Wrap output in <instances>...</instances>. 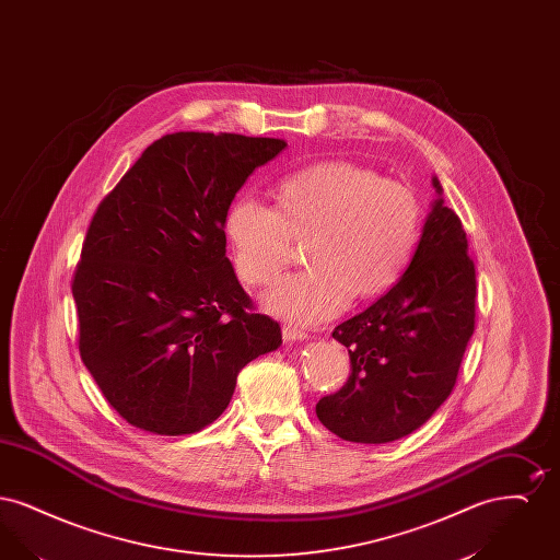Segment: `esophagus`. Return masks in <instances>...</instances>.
Segmentation results:
<instances>
[{"label": "esophagus", "mask_w": 560, "mask_h": 560, "mask_svg": "<svg viewBox=\"0 0 560 560\" xmlns=\"http://www.w3.org/2000/svg\"><path fill=\"white\" fill-rule=\"evenodd\" d=\"M283 340L285 342H295V340H308V334L304 331V329H300L298 325H292V323H288V325H283Z\"/></svg>", "instance_id": "1"}]
</instances>
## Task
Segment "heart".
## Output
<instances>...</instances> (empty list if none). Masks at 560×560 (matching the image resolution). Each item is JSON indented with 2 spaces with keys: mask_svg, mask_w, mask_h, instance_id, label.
Masks as SVG:
<instances>
[{
  "mask_svg": "<svg viewBox=\"0 0 560 560\" xmlns=\"http://www.w3.org/2000/svg\"><path fill=\"white\" fill-rule=\"evenodd\" d=\"M233 267L245 285L265 288L306 243L311 268L285 277L265 295L270 313L313 325L352 300L393 290L422 233V206L407 185L350 161H319L275 188V210L241 197L224 220Z\"/></svg>",
  "mask_w": 560,
  "mask_h": 560,
  "instance_id": "1",
  "label": "heart"
}]
</instances>
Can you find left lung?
<instances>
[{"label": "left lung", "mask_w": 560, "mask_h": 560, "mask_svg": "<svg viewBox=\"0 0 560 560\" xmlns=\"http://www.w3.org/2000/svg\"><path fill=\"white\" fill-rule=\"evenodd\" d=\"M439 199L399 283L340 323L348 382L317 402L320 424L345 441L380 445L411 434L452 395L475 334L477 275L459 218Z\"/></svg>", "instance_id": "left-lung-1"}]
</instances>
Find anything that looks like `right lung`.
Listing matches in <instances>:
<instances>
[{
    "label": "right lung",
    "mask_w": 560,
    "mask_h": 560,
    "mask_svg": "<svg viewBox=\"0 0 560 560\" xmlns=\"http://www.w3.org/2000/svg\"><path fill=\"white\" fill-rule=\"evenodd\" d=\"M279 138L176 132L155 140L94 213L73 275L80 354L132 427L178 436L212 424L237 375L281 347L226 258L224 220Z\"/></svg>",
    "instance_id": "1"
}]
</instances>
